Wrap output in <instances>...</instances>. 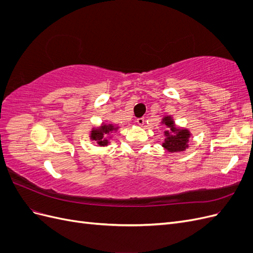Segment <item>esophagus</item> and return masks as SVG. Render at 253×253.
Returning a JSON list of instances; mask_svg holds the SVG:
<instances>
[{
	"mask_svg": "<svg viewBox=\"0 0 253 253\" xmlns=\"http://www.w3.org/2000/svg\"><path fill=\"white\" fill-rule=\"evenodd\" d=\"M136 122H137V125H138V126H143L144 118H138V119L136 120Z\"/></svg>",
	"mask_w": 253,
	"mask_h": 253,
	"instance_id": "obj_1",
	"label": "esophagus"
}]
</instances>
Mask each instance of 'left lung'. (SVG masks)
Masks as SVG:
<instances>
[{"label": "left lung", "instance_id": "left-lung-1", "mask_svg": "<svg viewBox=\"0 0 253 253\" xmlns=\"http://www.w3.org/2000/svg\"><path fill=\"white\" fill-rule=\"evenodd\" d=\"M163 124L166 126L165 131L166 139L163 147L171 153L185 151L188 148L190 132L186 128L176 127L171 116H167L163 119Z\"/></svg>", "mask_w": 253, "mask_h": 253}]
</instances>
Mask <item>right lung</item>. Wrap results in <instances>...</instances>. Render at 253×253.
I'll use <instances>...</instances> for the list:
<instances>
[{
	"label": "right lung",
	"instance_id": "right-lung-1",
	"mask_svg": "<svg viewBox=\"0 0 253 253\" xmlns=\"http://www.w3.org/2000/svg\"><path fill=\"white\" fill-rule=\"evenodd\" d=\"M114 129H117V127H115L112 125H102L100 127L93 128L90 132V139L91 140H96L99 145H108L109 140H108V135L114 131Z\"/></svg>",
	"mask_w": 253,
	"mask_h": 253
}]
</instances>
